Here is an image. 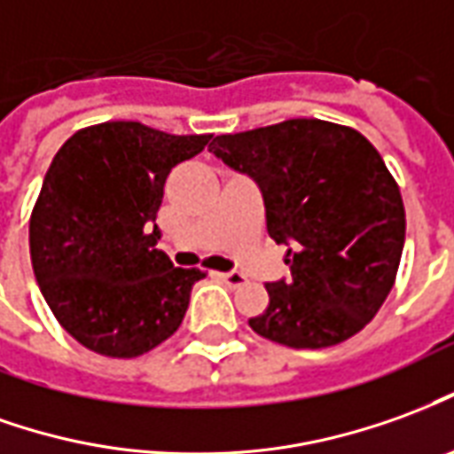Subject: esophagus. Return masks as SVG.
<instances>
[{"label":"esophagus","mask_w":454,"mask_h":454,"mask_svg":"<svg viewBox=\"0 0 454 454\" xmlns=\"http://www.w3.org/2000/svg\"><path fill=\"white\" fill-rule=\"evenodd\" d=\"M218 278L226 282L228 287H240V285H246V275H240V272H221Z\"/></svg>","instance_id":"obj_1"}]
</instances>
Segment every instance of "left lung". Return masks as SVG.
<instances>
[{
  "mask_svg": "<svg viewBox=\"0 0 454 454\" xmlns=\"http://www.w3.org/2000/svg\"><path fill=\"white\" fill-rule=\"evenodd\" d=\"M208 150L255 179L265 223L287 246L290 278L248 325L293 348L334 347L369 325L391 293L405 240L401 189L361 132L315 117L218 135Z\"/></svg>",
  "mask_w": 454,
  "mask_h": 454,
  "instance_id": "8db88e82",
  "label": "left lung"
}]
</instances>
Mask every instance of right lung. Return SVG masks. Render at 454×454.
<instances>
[{
    "label": "right lung",
    "mask_w": 454,
    "mask_h": 454,
    "mask_svg": "<svg viewBox=\"0 0 454 454\" xmlns=\"http://www.w3.org/2000/svg\"><path fill=\"white\" fill-rule=\"evenodd\" d=\"M211 135H169L132 120L66 139L28 221L41 294L78 344L135 359L182 325L199 268H174L157 248L164 182Z\"/></svg>",
    "instance_id": "add662e5"
}]
</instances>
